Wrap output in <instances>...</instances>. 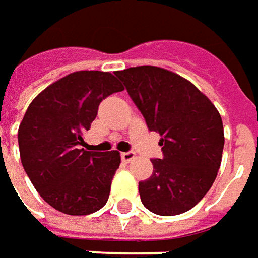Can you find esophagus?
I'll use <instances>...</instances> for the list:
<instances>
[{
  "instance_id": "obj_1",
  "label": "esophagus",
  "mask_w": 258,
  "mask_h": 258,
  "mask_svg": "<svg viewBox=\"0 0 258 258\" xmlns=\"http://www.w3.org/2000/svg\"><path fill=\"white\" fill-rule=\"evenodd\" d=\"M120 159L127 163V162H131V160L135 159V153H133V152H122V153H120Z\"/></svg>"
}]
</instances>
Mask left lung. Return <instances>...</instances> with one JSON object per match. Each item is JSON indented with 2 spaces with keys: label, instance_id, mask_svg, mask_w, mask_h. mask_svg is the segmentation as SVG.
I'll list each match as a JSON object with an SVG mask.
<instances>
[{
  "label": "left lung",
  "instance_id": "obj_1",
  "mask_svg": "<svg viewBox=\"0 0 258 258\" xmlns=\"http://www.w3.org/2000/svg\"><path fill=\"white\" fill-rule=\"evenodd\" d=\"M149 131L160 135L162 159L139 181L143 206L159 216H176L198 205L222 163L224 132L220 113L187 79L157 67L117 71Z\"/></svg>",
  "mask_w": 258,
  "mask_h": 258
}]
</instances>
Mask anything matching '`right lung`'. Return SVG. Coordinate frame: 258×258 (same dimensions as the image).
<instances>
[{
    "label": "right lung",
    "instance_id": "add662e5",
    "mask_svg": "<svg viewBox=\"0 0 258 258\" xmlns=\"http://www.w3.org/2000/svg\"><path fill=\"white\" fill-rule=\"evenodd\" d=\"M120 91L109 72L79 71L49 85L24 115L18 129L24 170L41 198L62 213L86 216L108 202L120 155L81 146L101 102Z\"/></svg>",
    "mask_w": 258,
    "mask_h": 258
}]
</instances>
